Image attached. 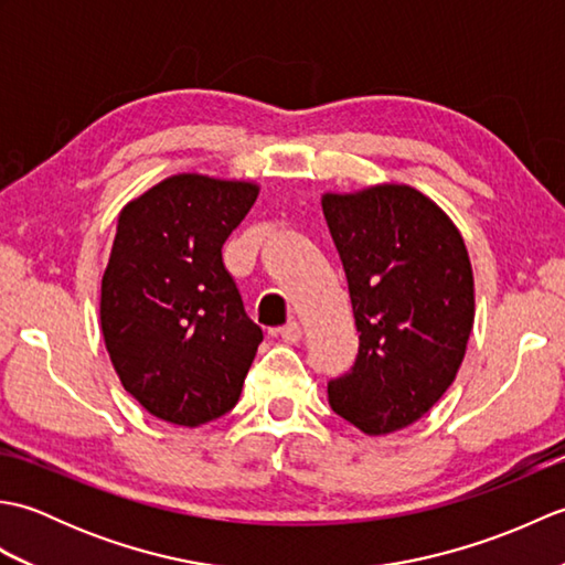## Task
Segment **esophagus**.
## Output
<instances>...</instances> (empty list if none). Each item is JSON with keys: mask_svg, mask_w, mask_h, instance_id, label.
I'll list each match as a JSON object with an SVG mask.
<instances>
[{"mask_svg": "<svg viewBox=\"0 0 565 565\" xmlns=\"http://www.w3.org/2000/svg\"><path fill=\"white\" fill-rule=\"evenodd\" d=\"M279 334H281L284 342L298 344V342H301V338H303V330H301V326H298L296 320H291V322H286V326L279 330Z\"/></svg>", "mask_w": 565, "mask_h": 565, "instance_id": "obj_1", "label": "esophagus"}]
</instances>
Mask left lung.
I'll return each mask as SVG.
<instances>
[{"instance_id": "1", "label": "left lung", "mask_w": 565, "mask_h": 565, "mask_svg": "<svg viewBox=\"0 0 565 565\" xmlns=\"http://www.w3.org/2000/svg\"><path fill=\"white\" fill-rule=\"evenodd\" d=\"M359 330L330 407L369 437L417 423L459 371L473 330V269L459 227L411 184L326 191Z\"/></svg>"}]
</instances>
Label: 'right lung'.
I'll return each mask as SVG.
<instances>
[{"label": "right lung", "instance_id": "obj_1", "mask_svg": "<svg viewBox=\"0 0 565 565\" xmlns=\"http://www.w3.org/2000/svg\"><path fill=\"white\" fill-rule=\"evenodd\" d=\"M259 184L164 177L118 213L102 276V334L124 388L146 411L199 427L233 411L262 330L223 267V243Z\"/></svg>", "mask_w": 565, "mask_h": 565}]
</instances>
